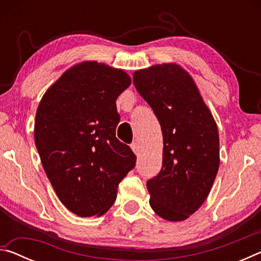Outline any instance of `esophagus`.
<instances>
[{"label": "esophagus", "mask_w": 261, "mask_h": 261, "mask_svg": "<svg viewBox=\"0 0 261 261\" xmlns=\"http://www.w3.org/2000/svg\"><path fill=\"white\" fill-rule=\"evenodd\" d=\"M131 148H132V151L135 152L136 155H138V154H139V151H140L139 144H138V143H132V144H131Z\"/></svg>", "instance_id": "obj_1"}]
</instances>
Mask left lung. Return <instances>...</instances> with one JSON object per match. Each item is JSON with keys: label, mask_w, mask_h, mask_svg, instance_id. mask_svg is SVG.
Returning <instances> with one entry per match:
<instances>
[{"label": "left lung", "mask_w": 261, "mask_h": 261, "mask_svg": "<svg viewBox=\"0 0 261 261\" xmlns=\"http://www.w3.org/2000/svg\"><path fill=\"white\" fill-rule=\"evenodd\" d=\"M134 84L160 122L162 168L147 180L149 205L167 221L187 220L210 194L220 166L218 126L196 83L176 63L137 70Z\"/></svg>", "instance_id": "left-lung-1"}]
</instances>
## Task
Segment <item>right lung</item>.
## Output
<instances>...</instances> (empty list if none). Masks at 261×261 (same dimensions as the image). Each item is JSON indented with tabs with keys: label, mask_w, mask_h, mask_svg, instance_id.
<instances>
[{
	"label": "right lung",
	"mask_w": 261,
	"mask_h": 261,
	"mask_svg": "<svg viewBox=\"0 0 261 261\" xmlns=\"http://www.w3.org/2000/svg\"><path fill=\"white\" fill-rule=\"evenodd\" d=\"M131 85L122 69L84 61L48 88L34 123L35 146L57 197L82 218L101 216L115 202L136 155L116 138V100Z\"/></svg>",
	"instance_id": "obj_1"
}]
</instances>
